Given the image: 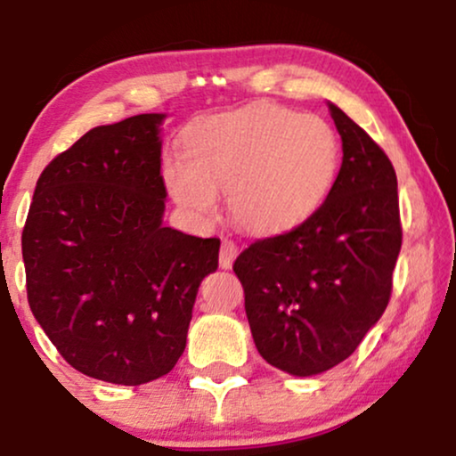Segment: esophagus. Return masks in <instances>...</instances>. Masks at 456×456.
<instances>
[{
	"instance_id": "esophagus-1",
	"label": "esophagus",
	"mask_w": 456,
	"mask_h": 456,
	"mask_svg": "<svg viewBox=\"0 0 456 456\" xmlns=\"http://www.w3.org/2000/svg\"><path fill=\"white\" fill-rule=\"evenodd\" d=\"M235 255H238V246H235L232 240H223L221 255H218V261H221V268H224V270L232 268Z\"/></svg>"
}]
</instances>
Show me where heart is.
<instances>
[{"label": "heart", "instance_id": "b5f03b06", "mask_svg": "<svg viewBox=\"0 0 456 456\" xmlns=\"http://www.w3.org/2000/svg\"><path fill=\"white\" fill-rule=\"evenodd\" d=\"M338 169V139L326 119L281 104L199 118L184 133V156L162 160V180L177 206L195 221L229 210L253 233L300 227L326 201Z\"/></svg>", "mask_w": 456, "mask_h": 456}]
</instances>
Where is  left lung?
Here are the masks:
<instances>
[{"label": "left lung", "mask_w": 456, "mask_h": 456, "mask_svg": "<svg viewBox=\"0 0 456 456\" xmlns=\"http://www.w3.org/2000/svg\"><path fill=\"white\" fill-rule=\"evenodd\" d=\"M328 109L343 162L326 201L233 261L257 352L297 378L349 358L384 315L403 240L390 159L337 104Z\"/></svg>", "instance_id": "8db88e82"}]
</instances>
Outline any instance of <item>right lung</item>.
<instances>
[{
  "label": "right lung",
  "instance_id": "1",
  "mask_svg": "<svg viewBox=\"0 0 456 456\" xmlns=\"http://www.w3.org/2000/svg\"><path fill=\"white\" fill-rule=\"evenodd\" d=\"M162 119L92 128L57 154L20 235L31 313L68 364L109 384L174 369L199 285L218 268L221 240L162 224Z\"/></svg>",
  "mask_w": 456,
  "mask_h": 456
}]
</instances>
